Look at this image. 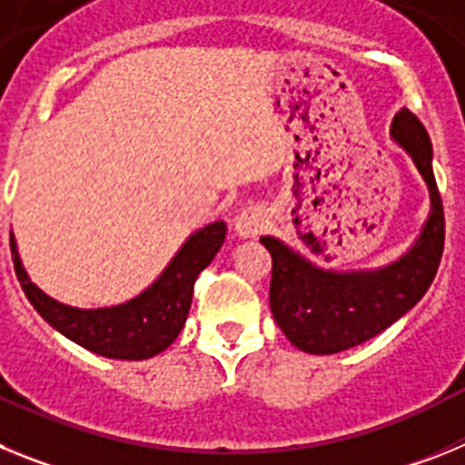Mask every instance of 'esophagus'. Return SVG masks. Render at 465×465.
<instances>
[{
  "instance_id": "obj_1",
  "label": "esophagus",
  "mask_w": 465,
  "mask_h": 465,
  "mask_svg": "<svg viewBox=\"0 0 465 465\" xmlns=\"http://www.w3.org/2000/svg\"><path fill=\"white\" fill-rule=\"evenodd\" d=\"M270 225L268 213L262 212L261 207H246L237 213L235 219V235L240 240H249V237H256L261 232H265Z\"/></svg>"
}]
</instances>
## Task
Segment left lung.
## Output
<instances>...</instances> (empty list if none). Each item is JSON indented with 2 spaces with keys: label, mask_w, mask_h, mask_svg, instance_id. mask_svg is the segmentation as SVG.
Returning a JSON list of instances; mask_svg holds the SVG:
<instances>
[{
  "label": "left lung",
  "mask_w": 465,
  "mask_h": 465,
  "mask_svg": "<svg viewBox=\"0 0 465 465\" xmlns=\"http://www.w3.org/2000/svg\"><path fill=\"white\" fill-rule=\"evenodd\" d=\"M391 137L412 158L429 186L430 209L417 240L380 268L328 270L272 235L261 244L272 256L270 310L293 347L307 354H340L359 347L408 314L433 282L445 246V213L433 176V146L424 125L401 109Z\"/></svg>",
  "instance_id": "8db88e82"
}]
</instances>
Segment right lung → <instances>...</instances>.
I'll return each mask as SVG.
<instances>
[{
  "label": "right lung",
  "mask_w": 465,
  "mask_h": 465,
  "mask_svg": "<svg viewBox=\"0 0 465 465\" xmlns=\"http://www.w3.org/2000/svg\"><path fill=\"white\" fill-rule=\"evenodd\" d=\"M223 221L195 230L179 246L167 268L134 298L109 307H72L36 286L20 261L11 232V256L25 295L57 332L93 354L118 361H143L165 351L186 323L197 274L207 268L225 242Z\"/></svg>",
  "instance_id": "right-lung-1"
}]
</instances>
